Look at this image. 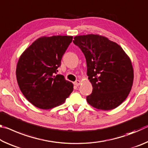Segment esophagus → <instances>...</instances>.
I'll return each mask as SVG.
<instances>
[{
	"instance_id": "obj_1",
	"label": "esophagus",
	"mask_w": 148,
	"mask_h": 148,
	"mask_svg": "<svg viewBox=\"0 0 148 148\" xmlns=\"http://www.w3.org/2000/svg\"><path fill=\"white\" fill-rule=\"evenodd\" d=\"M80 84H81V81H79V80H76V81L74 82V85L76 86H79Z\"/></svg>"
}]
</instances>
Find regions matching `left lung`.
Here are the masks:
<instances>
[{
    "mask_svg": "<svg viewBox=\"0 0 148 148\" xmlns=\"http://www.w3.org/2000/svg\"><path fill=\"white\" fill-rule=\"evenodd\" d=\"M74 39L86 57L92 86L87 102L99 110L116 108L128 97L133 84L130 57L119 45L101 35H79Z\"/></svg>",
    "mask_w": 148,
    "mask_h": 148,
    "instance_id": "left-lung-1",
    "label": "left lung"
}]
</instances>
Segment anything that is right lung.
<instances>
[{
    "label": "right lung",
    "mask_w": 148,
    "mask_h": 148,
    "mask_svg": "<svg viewBox=\"0 0 148 148\" xmlns=\"http://www.w3.org/2000/svg\"><path fill=\"white\" fill-rule=\"evenodd\" d=\"M72 36H42L19 57L16 78L25 97L38 108L49 110L63 104L73 84L56 74Z\"/></svg>",
    "instance_id": "obj_1"
}]
</instances>
